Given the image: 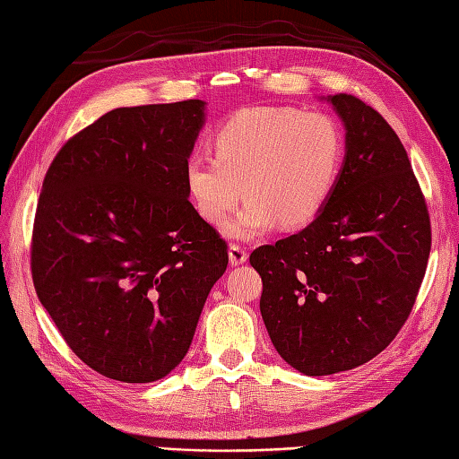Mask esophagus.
<instances>
[{
	"label": "esophagus",
	"mask_w": 459,
	"mask_h": 459,
	"mask_svg": "<svg viewBox=\"0 0 459 459\" xmlns=\"http://www.w3.org/2000/svg\"><path fill=\"white\" fill-rule=\"evenodd\" d=\"M246 261H247V251L246 249H243L241 246H236V243L230 246V263L231 264H241Z\"/></svg>",
	"instance_id": "obj_1"
}]
</instances>
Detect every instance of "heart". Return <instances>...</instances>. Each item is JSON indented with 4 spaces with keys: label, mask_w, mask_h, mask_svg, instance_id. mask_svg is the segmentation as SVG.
I'll return each instance as SVG.
<instances>
[{
    "label": "heart",
    "mask_w": 459,
    "mask_h": 459,
    "mask_svg": "<svg viewBox=\"0 0 459 459\" xmlns=\"http://www.w3.org/2000/svg\"><path fill=\"white\" fill-rule=\"evenodd\" d=\"M212 151L188 159V195L200 216L220 226L246 192L249 200L226 233L249 239L279 221L302 228L320 216L338 186L343 135L322 111L246 108L213 131Z\"/></svg>",
    "instance_id": "b5f03b06"
}]
</instances>
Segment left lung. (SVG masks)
<instances>
[{
  "mask_svg": "<svg viewBox=\"0 0 459 459\" xmlns=\"http://www.w3.org/2000/svg\"><path fill=\"white\" fill-rule=\"evenodd\" d=\"M328 101L345 127L338 186L310 226L249 257L274 350L310 377L359 368L394 340L432 243L429 208L393 127L359 98Z\"/></svg>",
  "mask_w": 459,
  "mask_h": 459,
  "instance_id": "left-lung-1",
  "label": "left lung"
}]
</instances>
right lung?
Instances as JSON below:
<instances>
[{"label":"right lung","instance_id":"add662e5","mask_svg":"<svg viewBox=\"0 0 459 459\" xmlns=\"http://www.w3.org/2000/svg\"><path fill=\"white\" fill-rule=\"evenodd\" d=\"M202 100L117 108L68 139L37 204V297L88 368L124 383L185 359L228 246L188 202Z\"/></svg>","mask_w":459,"mask_h":459}]
</instances>
